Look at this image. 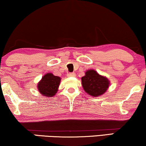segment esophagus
I'll list each match as a JSON object with an SVG mask.
<instances>
[{"label":"esophagus","instance_id":"1","mask_svg":"<svg viewBox=\"0 0 146 146\" xmlns=\"http://www.w3.org/2000/svg\"><path fill=\"white\" fill-rule=\"evenodd\" d=\"M75 74L74 73H68L67 74V76L68 77H74L75 76Z\"/></svg>","mask_w":146,"mask_h":146}]
</instances>
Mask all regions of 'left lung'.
Instances as JSON below:
<instances>
[{
  "mask_svg": "<svg viewBox=\"0 0 146 146\" xmlns=\"http://www.w3.org/2000/svg\"><path fill=\"white\" fill-rule=\"evenodd\" d=\"M81 80L83 89L92 97H98L104 94L110 84V81L107 77L100 75L93 69L86 71L85 76L82 77Z\"/></svg>",
  "mask_w": 146,
  "mask_h": 146,
  "instance_id": "1",
  "label": "left lung"
}]
</instances>
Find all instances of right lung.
Returning <instances> with one entry per match:
<instances>
[{
    "instance_id": "1",
    "label": "right lung",
    "mask_w": 146,
    "mask_h": 146,
    "mask_svg": "<svg viewBox=\"0 0 146 146\" xmlns=\"http://www.w3.org/2000/svg\"><path fill=\"white\" fill-rule=\"evenodd\" d=\"M60 81V77L54 76L52 73H47L38 82L37 88L44 96L53 97L58 90Z\"/></svg>"
}]
</instances>
